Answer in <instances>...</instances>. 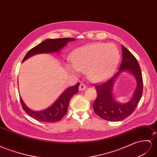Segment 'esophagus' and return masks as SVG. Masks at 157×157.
Wrapping results in <instances>:
<instances>
[{"mask_svg": "<svg viewBox=\"0 0 157 157\" xmlns=\"http://www.w3.org/2000/svg\"><path fill=\"white\" fill-rule=\"evenodd\" d=\"M86 88H87V86L85 85V84L82 83L81 84H80V86L79 87V91H83V90H85Z\"/></svg>", "mask_w": 157, "mask_h": 157, "instance_id": "obj_1", "label": "esophagus"}]
</instances>
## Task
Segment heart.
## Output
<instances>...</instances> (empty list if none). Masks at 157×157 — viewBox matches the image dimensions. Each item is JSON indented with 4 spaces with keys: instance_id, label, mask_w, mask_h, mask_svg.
Wrapping results in <instances>:
<instances>
[{
    "instance_id": "1",
    "label": "heart",
    "mask_w": 157,
    "mask_h": 157,
    "mask_svg": "<svg viewBox=\"0 0 157 157\" xmlns=\"http://www.w3.org/2000/svg\"><path fill=\"white\" fill-rule=\"evenodd\" d=\"M119 60V52L114 44L95 43L78 48L72 56V62L66 66L74 74L87 70L91 80L100 82L113 73Z\"/></svg>"
}]
</instances>
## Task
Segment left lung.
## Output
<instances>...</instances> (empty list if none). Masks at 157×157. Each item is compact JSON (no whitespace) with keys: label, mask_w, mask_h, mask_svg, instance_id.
Here are the masks:
<instances>
[{"label":"left lung","mask_w":157,"mask_h":157,"mask_svg":"<svg viewBox=\"0 0 157 157\" xmlns=\"http://www.w3.org/2000/svg\"><path fill=\"white\" fill-rule=\"evenodd\" d=\"M122 51V62L117 73L108 81L95 87L98 95L93 105L94 110L100 117L109 121H120L131 115L143 94V77L137 60L123 46ZM123 71H127L134 76L137 81V88L130 101L121 104L115 100L113 90L115 79Z\"/></svg>","instance_id":"1"}]
</instances>
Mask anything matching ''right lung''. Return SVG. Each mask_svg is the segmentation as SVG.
Returning a JSON list of instances; mask_svg holds the SVG:
<instances>
[{"mask_svg":"<svg viewBox=\"0 0 157 157\" xmlns=\"http://www.w3.org/2000/svg\"><path fill=\"white\" fill-rule=\"evenodd\" d=\"M75 40V38H71L47 39L28 52L22 60V62L32 56L39 54H53L55 52L59 53L68 42L74 41ZM79 86V83H78L74 86L68 87L51 106L42 111H36L32 110L26 105L21 97L20 100L23 109L33 119L41 122H57L66 115L70 99L72 96L78 92Z\"/></svg>","mask_w":157,"mask_h":157,"instance_id":"1","label":"right lung"}]
</instances>
